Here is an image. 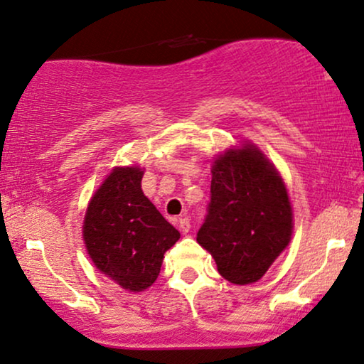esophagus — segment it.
I'll list each match as a JSON object with an SVG mask.
<instances>
[{"label": "esophagus", "mask_w": 364, "mask_h": 364, "mask_svg": "<svg viewBox=\"0 0 364 364\" xmlns=\"http://www.w3.org/2000/svg\"><path fill=\"white\" fill-rule=\"evenodd\" d=\"M178 226H179V230H181V232H185V235H186V232L190 231L191 223H190V220H188V218H179Z\"/></svg>", "instance_id": "obj_1"}]
</instances>
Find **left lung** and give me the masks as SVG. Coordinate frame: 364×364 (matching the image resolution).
<instances>
[{
  "instance_id": "1",
  "label": "left lung",
  "mask_w": 364,
  "mask_h": 364,
  "mask_svg": "<svg viewBox=\"0 0 364 364\" xmlns=\"http://www.w3.org/2000/svg\"><path fill=\"white\" fill-rule=\"evenodd\" d=\"M211 174V201L196 241L210 251L223 278L255 283L291 240L287 186L274 164L251 143L220 154Z\"/></svg>"
}]
</instances>
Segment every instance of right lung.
Returning a JSON list of instances; mask_svg holds the SVG:
<instances>
[{
	"label": "right lung",
	"instance_id": "add662e5",
	"mask_svg": "<svg viewBox=\"0 0 364 364\" xmlns=\"http://www.w3.org/2000/svg\"><path fill=\"white\" fill-rule=\"evenodd\" d=\"M143 169L114 168L88 203L83 240L105 276L139 293L156 281L164 253L179 231L161 216L141 190Z\"/></svg>",
	"mask_w": 364,
	"mask_h": 364
}]
</instances>
